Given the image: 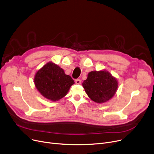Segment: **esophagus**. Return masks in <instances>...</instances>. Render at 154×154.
<instances>
[{
  "mask_svg": "<svg viewBox=\"0 0 154 154\" xmlns=\"http://www.w3.org/2000/svg\"><path fill=\"white\" fill-rule=\"evenodd\" d=\"M75 84H78V85L80 84H81V80H80V79H76L75 80Z\"/></svg>",
  "mask_w": 154,
  "mask_h": 154,
  "instance_id": "obj_1",
  "label": "esophagus"
}]
</instances>
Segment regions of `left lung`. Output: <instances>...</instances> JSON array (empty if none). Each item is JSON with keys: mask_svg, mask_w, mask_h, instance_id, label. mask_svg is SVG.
<instances>
[{"mask_svg": "<svg viewBox=\"0 0 154 154\" xmlns=\"http://www.w3.org/2000/svg\"><path fill=\"white\" fill-rule=\"evenodd\" d=\"M118 85L117 79L106 70L90 72L82 83L88 97L99 103L110 100L116 94Z\"/></svg>", "mask_w": 154, "mask_h": 154, "instance_id": "left-lung-1", "label": "left lung"}]
</instances>
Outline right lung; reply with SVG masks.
Instances as JSON below:
<instances>
[{
	"mask_svg": "<svg viewBox=\"0 0 154 154\" xmlns=\"http://www.w3.org/2000/svg\"><path fill=\"white\" fill-rule=\"evenodd\" d=\"M34 82L40 94L52 102L66 96L75 83L70 75H66L62 68L52 62L47 63L37 71Z\"/></svg>",
	"mask_w": 154,
	"mask_h": 154,
	"instance_id": "obj_1",
	"label": "right lung"
}]
</instances>
